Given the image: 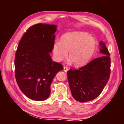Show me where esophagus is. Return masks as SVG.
<instances>
[{"label":"esophagus","mask_w":124,"mask_h":124,"mask_svg":"<svg viewBox=\"0 0 124 124\" xmlns=\"http://www.w3.org/2000/svg\"><path fill=\"white\" fill-rule=\"evenodd\" d=\"M68 70V68L67 67H66L65 66L64 67H63V71H65V72H67Z\"/></svg>","instance_id":"1"}]
</instances>
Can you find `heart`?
<instances>
[{
	"instance_id": "1",
	"label": "heart",
	"mask_w": 124,
	"mask_h": 124,
	"mask_svg": "<svg viewBox=\"0 0 124 124\" xmlns=\"http://www.w3.org/2000/svg\"><path fill=\"white\" fill-rule=\"evenodd\" d=\"M96 48V41L87 33L74 31L66 33L60 42L53 46V54L57 62L64 60L68 53V58L73 65L80 67L86 65L93 57Z\"/></svg>"
}]
</instances>
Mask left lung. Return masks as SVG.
<instances>
[{"label":"left lung","instance_id":"8db88e82","mask_svg":"<svg viewBox=\"0 0 124 124\" xmlns=\"http://www.w3.org/2000/svg\"><path fill=\"white\" fill-rule=\"evenodd\" d=\"M103 56L96 58L78 70L67 72L70 88L73 98L81 102L98 97L107 84L110 75V54L103 41L99 43Z\"/></svg>","mask_w":124,"mask_h":124}]
</instances>
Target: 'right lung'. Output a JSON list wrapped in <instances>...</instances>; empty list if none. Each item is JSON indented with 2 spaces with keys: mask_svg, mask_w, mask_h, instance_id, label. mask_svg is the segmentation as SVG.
Instances as JSON below:
<instances>
[{
  "mask_svg": "<svg viewBox=\"0 0 124 124\" xmlns=\"http://www.w3.org/2000/svg\"><path fill=\"white\" fill-rule=\"evenodd\" d=\"M57 27L42 23L32 26L18 44L14 61L15 76L21 91L31 99H46L53 79L63 69L61 64L52 61L50 55Z\"/></svg>",
  "mask_w": 124,
  "mask_h": 124,
  "instance_id": "1",
  "label": "right lung"
}]
</instances>
